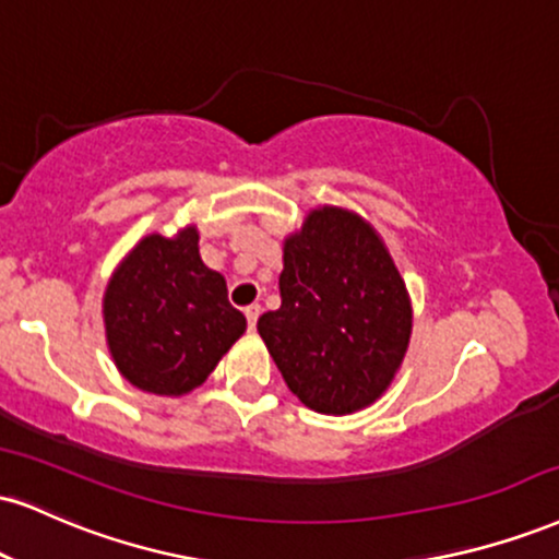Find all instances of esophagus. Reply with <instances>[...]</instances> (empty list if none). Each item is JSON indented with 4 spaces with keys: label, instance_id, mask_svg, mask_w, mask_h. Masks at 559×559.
Here are the masks:
<instances>
[{
    "label": "esophagus",
    "instance_id": "obj_1",
    "mask_svg": "<svg viewBox=\"0 0 559 559\" xmlns=\"http://www.w3.org/2000/svg\"><path fill=\"white\" fill-rule=\"evenodd\" d=\"M245 318H247V325H250V331H254V325H258V318H260V305L245 307Z\"/></svg>",
    "mask_w": 559,
    "mask_h": 559
}]
</instances>
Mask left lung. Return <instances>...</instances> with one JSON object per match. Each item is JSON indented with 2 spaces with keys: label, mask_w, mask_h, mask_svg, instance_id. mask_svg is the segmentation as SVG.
I'll use <instances>...</instances> for the list:
<instances>
[{
  "label": "left lung",
  "mask_w": 559,
  "mask_h": 559,
  "mask_svg": "<svg viewBox=\"0 0 559 559\" xmlns=\"http://www.w3.org/2000/svg\"><path fill=\"white\" fill-rule=\"evenodd\" d=\"M278 286L258 333L288 390L320 414L378 401L406 354L412 305L374 228L341 207L312 211L286 239Z\"/></svg>",
  "instance_id": "obj_1"
}]
</instances>
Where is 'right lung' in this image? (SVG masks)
<instances>
[{
    "label": "right lung",
    "mask_w": 559,
    "mask_h": 559,
    "mask_svg": "<svg viewBox=\"0 0 559 559\" xmlns=\"http://www.w3.org/2000/svg\"><path fill=\"white\" fill-rule=\"evenodd\" d=\"M198 239L194 226L174 239L151 234L106 288L111 356L145 393L185 395L203 385L247 328L245 314L228 305L224 275L200 260Z\"/></svg>",
    "instance_id": "1"
}]
</instances>
